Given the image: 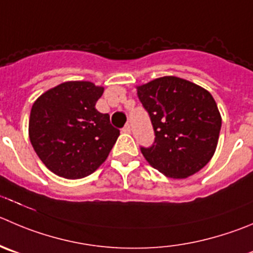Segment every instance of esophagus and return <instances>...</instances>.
<instances>
[{"label": "esophagus", "instance_id": "1", "mask_svg": "<svg viewBox=\"0 0 253 253\" xmlns=\"http://www.w3.org/2000/svg\"><path fill=\"white\" fill-rule=\"evenodd\" d=\"M123 131H124V133H126V134L130 133V131H131L130 124H125V126H124V128H123Z\"/></svg>", "mask_w": 253, "mask_h": 253}]
</instances>
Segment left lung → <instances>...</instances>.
<instances>
[{"label":"left lung","mask_w":253,"mask_h":253,"mask_svg":"<svg viewBox=\"0 0 253 253\" xmlns=\"http://www.w3.org/2000/svg\"><path fill=\"white\" fill-rule=\"evenodd\" d=\"M155 131L151 148H141L149 164L171 179L200 171L215 154L221 114L209 90L186 79L165 76L136 86Z\"/></svg>","instance_id":"1"}]
</instances>
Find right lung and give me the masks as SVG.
I'll list each match as a JSON object with an SVG mask.
<instances>
[{
  "instance_id": "add662e5",
  "label": "right lung",
  "mask_w": 253,
  "mask_h": 253,
  "mask_svg": "<svg viewBox=\"0 0 253 253\" xmlns=\"http://www.w3.org/2000/svg\"><path fill=\"white\" fill-rule=\"evenodd\" d=\"M103 92V86L92 82H64L33 103L28 135L53 174L82 179L107 160L120 133L110 124L109 115L95 109Z\"/></svg>"
}]
</instances>
